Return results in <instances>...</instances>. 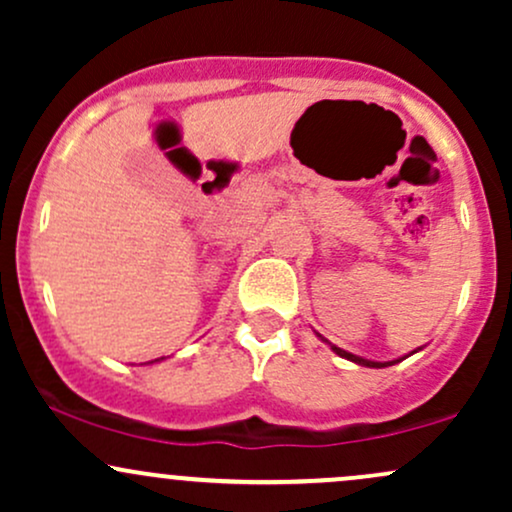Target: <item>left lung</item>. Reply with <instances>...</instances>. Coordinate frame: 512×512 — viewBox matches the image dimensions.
<instances>
[{
  "label": "left lung",
  "mask_w": 512,
  "mask_h": 512,
  "mask_svg": "<svg viewBox=\"0 0 512 512\" xmlns=\"http://www.w3.org/2000/svg\"><path fill=\"white\" fill-rule=\"evenodd\" d=\"M317 337H320V334H317ZM322 339V337H320ZM322 342H325V339H322ZM332 346V351L337 356H342V358H349V361H354V363H358V366H368V368H385V366H395V363H399L402 361V358H399V361H385V363H380V361H368V358H361V356H354V354H349V351H344V349H339V346H334V344H330Z\"/></svg>",
  "instance_id": "1"
}]
</instances>
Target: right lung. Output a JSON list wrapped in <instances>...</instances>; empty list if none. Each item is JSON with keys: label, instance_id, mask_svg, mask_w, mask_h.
Returning a JSON list of instances; mask_svg holds the SVG:
<instances>
[{"label": "right lung", "instance_id": "right-lung-1", "mask_svg": "<svg viewBox=\"0 0 512 512\" xmlns=\"http://www.w3.org/2000/svg\"><path fill=\"white\" fill-rule=\"evenodd\" d=\"M156 361H158V358H156Z\"/></svg>", "mask_w": 512, "mask_h": 512}]
</instances>
